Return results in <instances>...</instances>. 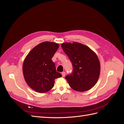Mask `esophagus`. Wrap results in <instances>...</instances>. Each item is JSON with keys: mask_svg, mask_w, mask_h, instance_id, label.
Instances as JSON below:
<instances>
[{"mask_svg": "<svg viewBox=\"0 0 124 124\" xmlns=\"http://www.w3.org/2000/svg\"><path fill=\"white\" fill-rule=\"evenodd\" d=\"M62 77H65V75H66V73L65 72H62Z\"/></svg>", "mask_w": 124, "mask_h": 124, "instance_id": "obj_1", "label": "esophagus"}]
</instances>
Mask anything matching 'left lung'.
Segmentation results:
<instances>
[{"label":"left lung","mask_w":124,"mask_h":124,"mask_svg":"<svg viewBox=\"0 0 124 124\" xmlns=\"http://www.w3.org/2000/svg\"><path fill=\"white\" fill-rule=\"evenodd\" d=\"M61 46L73 68L72 73L66 77L69 86L81 92L91 89L98 81L100 75L98 56L89 47L80 43L66 42Z\"/></svg>","instance_id":"obj_1"}]
</instances>
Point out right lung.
Returning <instances> with one entry per match:
<instances>
[{"instance_id":"right-lung-1","label":"right lung","mask_w":124,"mask_h":124,"mask_svg":"<svg viewBox=\"0 0 124 124\" xmlns=\"http://www.w3.org/2000/svg\"><path fill=\"white\" fill-rule=\"evenodd\" d=\"M59 44L52 42H43L29 52L23 65V72L27 85L35 91L44 93L53 87L55 80L62 77L56 70L52 61Z\"/></svg>"}]
</instances>
